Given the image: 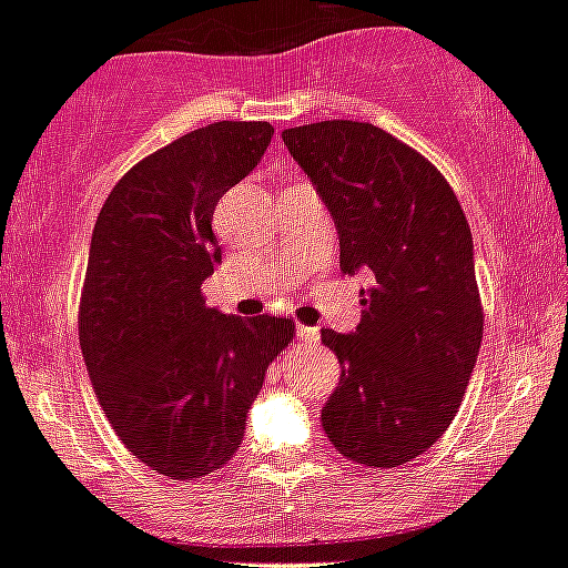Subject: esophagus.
Here are the masks:
<instances>
[{"label": "esophagus", "instance_id": "esophagus-1", "mask_svg": "<svg viewBox=\"0 0 568 568\" xmlns=\"http://www.w3.org/2000/svg\"><path fill=\"white\" fill-rule=\"evenodd\" d=\"M295 336L301 342H308V345H312V342L320 339V331L312 328V325H295Z\"/></svg>", "mask_w": 568, "mask_h": 568}]
</instances>
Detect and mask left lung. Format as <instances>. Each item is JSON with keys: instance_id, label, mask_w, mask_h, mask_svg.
Instances as JSON below:
<instances>
[{"instance_id": "left-lung-1", "label": "left lung", "mask_w": 568, "mask_h": 568, "mask_svg": "<svg viewBox=\"0 0 568 568\" xmlns=\"http://www.w3.org/2000/svg\"><path fill=\"white\" fill-rule=\"evenodd\" d=\"M339 232L342 273H367L362 323L323 328L342 375L323 406L351 462L400 467L439 442L462 406L483 339L473 232L439 171L373 123L284 129Z\"/></svg>"}]
</instances>
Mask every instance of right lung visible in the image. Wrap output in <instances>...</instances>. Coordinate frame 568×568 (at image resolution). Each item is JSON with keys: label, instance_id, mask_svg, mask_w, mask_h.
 Returning <instances> with one entry per match:
<instances>
[{"label": "right lung", "instance_id": "obj_1", "mask_svg": "<svg viewBox=\"0 0 568 568\" xmlns=\"http://www.w3.org/2000/svg\"><path fill=\"white\" fill-rule=\"evenodd\" d=\"M267 121H217L154 151L95 221L80 303L88 375L118 439L171 480L237 453L290 317H229L201 284L221 262L212 215L267 151Z\"/></svg>", "mask_w": 568, "mask_h": 568}]
</instances>
